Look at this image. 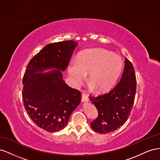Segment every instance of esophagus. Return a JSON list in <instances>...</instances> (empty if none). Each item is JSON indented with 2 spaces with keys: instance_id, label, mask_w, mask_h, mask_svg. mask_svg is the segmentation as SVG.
<instances>
[{
  "instance_id": "34e87169",
  "label": "esophagus",
  "mask_w": 160,
  "mask_h": 160,
  "mask_svg": "<svg viewBox=\"0 0 160 160\" xmlns=\"http://www.w3.org/2000/svg\"><path fill=\"white\" fill-rule=\"evenodd\" d=\"M89 98L85 94H82V98H81V101L83 103H88L89 102Z\"/></svg>"
}]
</instances>
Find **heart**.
<instances>
[{"mask_svg": "<svg viewBox=\"0 0 160 160\" xmlns=\"http://www.w3.org/2000/svg\"><path fill=\"white\" fill-rule=\"evenodd\" d=\"M121 58L103 49H91L82 52L72 61L68 73L74 85L78 86L88 74L91 88L105 92L115 85L123 70Z\"/></svg>", "mask_w": 160, "mask_h": 160, "instance_id": "1", "label": "heart"}]
</instances>
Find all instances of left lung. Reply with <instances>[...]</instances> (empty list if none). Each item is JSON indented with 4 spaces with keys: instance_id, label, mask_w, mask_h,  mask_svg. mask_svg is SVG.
I'll use <instances>...</instances> for the list:
<instances>
[{
    "instance_id": "obj_1",
    "label": "left lung",
    "mask_w": 160,
    "mask_h": 160,
    "mask_svg": "<svg viewBox=\"0 0 160 160\" xmlns=\"http://www.w3.org/2000/svg\"><path fill=\"white\" fill-rule=\"evenodd\" d=\"M136 92V77L133 66L127 58L119 83L108 93L91 98L98 111V117L91 128L99 133H108L118 129L129 118Z\"/></svg>"
}]
</instances>
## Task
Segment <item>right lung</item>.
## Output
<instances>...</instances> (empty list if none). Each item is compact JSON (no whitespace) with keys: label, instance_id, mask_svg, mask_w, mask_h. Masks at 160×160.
Masks as SVG:
<instances>
[{"label":"right lung","instance_id":"add662e5","mask_svg":"<svg viewBox=\"0 0 160 160\" xmlns=\"http://www.w3.org/2000/svg\"><path fill=\"white\" fill-rule=\"evenodd\" d=\"M77 45L73 41L48 44L27 67L22 79L24 106L32 122L47 132L64 129L81 102L80 91L67 85L62 73Z\"/></svg>","mask_w":160,"mask_h":160}]
</instances>
